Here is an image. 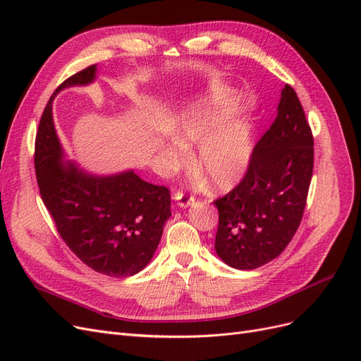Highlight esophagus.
Segmentation results:
<instances>
[{
    "instance_id": "obj_1",
    "label": "esophagus",
    "mask_w": 361,
    "mask_h": 361,
    "mask_svg": "<svg viewBox=\"0 0 361 361\" xmlns=\"http://www.w3.org/2000/svg\"><path fill=\"white\" fill-rule=\"evenodd\" d=\"M173 199L178 202V206H179V207H188L190 204L194 203V199L190 197V195H187L185 192H182V191L174 192V194H173Z\"/></svg>"
}]
</instances>
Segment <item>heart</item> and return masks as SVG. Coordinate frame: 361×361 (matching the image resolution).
<instances>
[{"mask_svg":"<svg viewBox=\"0 0 361 361\" xmlns=\"http://www.w3.org/2000/svg\"><path fill=\"white\" fill-rule=\"evenodd\" d=\"M233 111L232 94L220 92L199 104L185 106L173 125L180 141L166 145L173 166L188 161L185 146H197L195 166L214 190H228L244 178L255 147V128L247 120H227Z\"/></svg>","mask_w":361,"mask_h":361,"instance_id":"1","label":"heart"}]
</instances>
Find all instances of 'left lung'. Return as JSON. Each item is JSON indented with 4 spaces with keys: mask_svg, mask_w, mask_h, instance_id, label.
Returning <instances> with one entry per match:
<instances>
[{
    "mask_svg": "<svg viewBox=\"0 0 361 361\" xmlns=\"http://www.w3.org/2000/svg\"><path fill=\"white\" fill-rule=\"evenodd\" d=\"M312 173L313 135L297 93L286 84L244 179L215 200L218 257L236 269H256L280 256L301 223Z\"/></svg>",
    "mask_w": 361,
    "mask_h": 361,
    "instance_id": "8db88e82",
    "label": "left lung"
}]
</instances>
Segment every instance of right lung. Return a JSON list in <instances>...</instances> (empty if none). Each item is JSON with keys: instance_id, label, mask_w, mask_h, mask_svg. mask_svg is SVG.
I'll use <instances>...</instances> for the list:
<instances>
[{"instance_id": "right-lung-1", "label": "right lung", "mask_w": 361, "mask_h": 361, "mask_svg": "<svg viewBox=\"0 0 361 361\" xmlns=\"http://www.w3.org/2000/svg\"><path fill=\"white\" fill-rule=\"evenodd\" d=\"M96 64L54 92L36 135L35 167L42 200L63 241L87 267L108 277H129L154 257L170 218V191L134 170L92 174L66 159L52 118L54 96L96 80Z\"/></svg>"}]
</instances>
